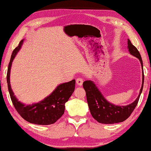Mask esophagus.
<instances>
[{"label":"esophagus","mask_w":151,"mask_h":151,"mask_svg":"<svg viewBox=\"0 0 151 151\" xmlns=\"http://www.w3.org/2000/svg\"><path fill=\"white\" fill-rule=\"evenodd\" d=\"M83 82V80L82 78H79L76 79V83H77L78 86H82Z\"/></svg>","instance_id":"34e87169"}]
</instances>
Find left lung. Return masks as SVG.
<instances>
[{
    "label": "left lung",
    "mask_w": 151,
    "mask_h": 151,
    "mask_svg": "<svg viewBox=\"0 0 151 151\" xmlns=\"http://www.w3.org/2000/svg\"><path fill=\"white\" fill-rule=\"evenodd\" d=\"M127 44L129 53L132 55L138 58L142 67V86L139 96L135 101L125 106L115 105L107 101L93 81L87 80L83 83V87L86 91L87 101L91 114L95 119L100 123L114 124L125 121L136 107L142 91L144 83V72L141 54L137 47L132 44L129 39Z\"/></svg>",
    "instance_id": "left-lung-1"
}]
</instances>
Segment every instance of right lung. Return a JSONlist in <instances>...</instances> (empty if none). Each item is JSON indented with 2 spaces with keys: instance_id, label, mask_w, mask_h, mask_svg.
<instances>
[{
  "instance_id": "add662e5",
  "label": "right lung",
  "mask_w": 151,
  "mask_h": 151,
  "mask_svg": "<svg viewBox=\"0 0 151 151\" xmlns=\"http://www.w3.org/2000/svg\"><path fill=\"white\" fill-rule=\"evenodd\" d=\"M24 40L20 42L13 51L8 68L6 80L10 98L16 110L24 119L36 125H51L62 117L65 111V104L68 101L75 89V80L69 82L61 83L56 87L52 93L41 101L32 105L21 103L14 96L10 83V69L13 60L20 50Z\"/></svg>"
}]
</instances>
